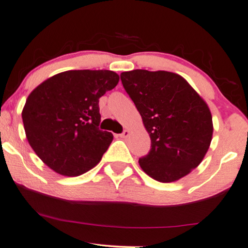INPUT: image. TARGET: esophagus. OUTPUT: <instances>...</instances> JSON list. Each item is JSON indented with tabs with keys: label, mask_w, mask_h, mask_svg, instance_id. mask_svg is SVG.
I'll return each mask as SVG.
<instances>
[{
	"label": "esophagus",
	"mask_w": 248,
	"mask_h": 248,
	"mask_svg": "<svg viewBox=\"0 0 248 248\" xmlns=\"http://www.w3.org/2000/svg\"><path fill=\"white\" fill-rule=\"evenodd\" d=\"M119 136H120L121 138H127L128 136H129V130H127V129H125V130H124L123 134H120Z\"/></svg>",
	"instance_id": "34e87169"
}]
</instances>
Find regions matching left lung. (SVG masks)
I'll use <instances>...</instances> for the list:
<instances>
[{
    "mask_svg": "<svg viewBox=\"0 0 248 248\" xmlns=\"http://www.w3.org/2000/svg\"><path fill=\"white\" fill-rule=\"evenodd\" d=\"M120 78L151 137V151L139 158L142 170L163 183L192 172L212 139L208 104L175 73L134 69L121 73Z\"/></svg>",
    "mask_w": 248,
    "mask_h": 248,
    "instance_id": "left-lung-1",
    "label": "left lung"
}]
</instances>
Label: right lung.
<instances>
[{
  "instance_id": "obj_1",
  "label": "right lung",
  "mask_w": 248,
  "mask_h": 248,
  "mask_svg": "<svg viewBox=\"0 0 248 248\" xmlns=\"http://www.w3.org/2000/svg\"><path fill=\"white\" fill-rule=\"evenodd\" d=\"M118 82L119 75L107 69L66 71L29 94L22 110L27 139L56 173L78 176L102 158L113 135L99 129V99Z\"/></svg>"
}]
</instances>
